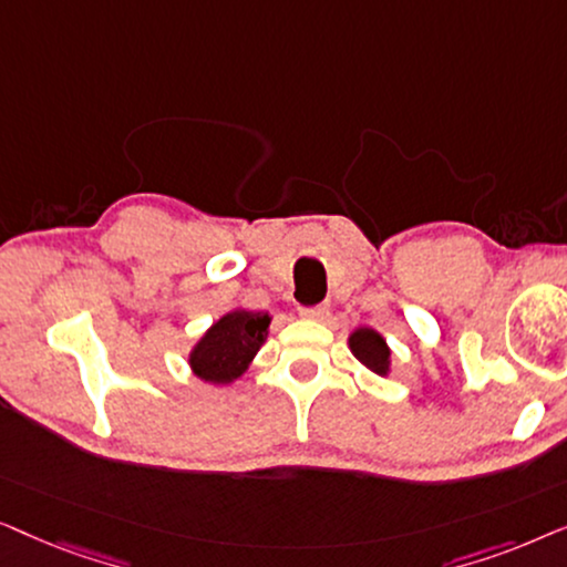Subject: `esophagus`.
Instances as JSON below:
<instances>
[{
	"mask_svg": "<svg viewBox=\"0 0 567 567\" xmlns=\"http://www.w3.org/2000/svg\"><path fill=\"white\" fill-rule=\"evenodd\" d=\"M299 315H301V317H305V320L324 322V320H328L330 309H328V307H324V305H317V307H301V309H299Z\"/></svg>",
	"mask_w": 567,
	"mask_h": 567,
	"instance_id": "1",
	"label": "esophagus"
}]
</instances>
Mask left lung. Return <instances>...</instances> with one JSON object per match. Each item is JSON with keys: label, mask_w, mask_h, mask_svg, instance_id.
<instances>
[{"label": "left lung", "mask_w": 567, "mask_h": 567, "mask_svg": "<svg viewBox=\"0 0 567 567\" xmlns=\"http://www.w3.org/2000/svg\"><path fill=\"white\" fill-rule=\"evenodd\" d=\"M348 348L355 355V361L369 371H374L377 377H390L392 374V351L386 346V338L374 328H355L348 336Z\"/></svg>", "instance_id": "8db88e82"}]
</instances>
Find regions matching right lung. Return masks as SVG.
Here are the masks:
<instances>
[{
    "label": "right lung",
    "instance_id": "obj_1",
    "mask_svg": "<svg viewBox=\"0 0 567 567\" xmlns=\"http://www.w3.org/2000/svg\"><path fill=\"white\" fill-rule=\"evenodd\" d=\"M270 320L274 317L268 312H252L245 307L221 315L190 348L188 367L193 377L219 386L237 382L268 340Z\"/></svg>",
    "mask_w": 567,
    "mask_h": 567
}]
</instances>
